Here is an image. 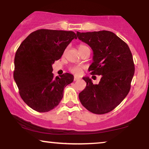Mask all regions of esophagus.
<instances>
[{"label": "esophagus", "mask_w": 149, "mask_h": 149, "mask_svg": "<svg viewBox=\"0 0 149 149\" xmlns=\"http://www.w3.org/2000/svg\"><path fill=\"white\" fill-rule=\"evenodd\" d=\"M80 78H79V77H78V76H74V81H76V80H80Z\"/></svg>", "instance_id": "34e87169"}]
</instances>
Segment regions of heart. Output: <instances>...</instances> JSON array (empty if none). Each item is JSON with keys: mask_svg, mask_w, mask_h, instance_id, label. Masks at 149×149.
Returning a JSON list of instances; mask_svg holds the SVG:
<instances>
[{"mask_svg": "<svg viewBox=\"0 0 149 149\" xmlns=\"http://www.w3.org/2000/svg\"><path fill=\"white\" fill-rule=\"evenodd\" d=\"M87 48H88V47L84 45H80L78 46V50L80 52ZM69 71H70L71 73H75V74H80V73L82 72V68L79 66H72L69 67Z\"/></svg>", "mask_w": 149, "mask_h": 149, "instance_id": "heart-1", "label": "heart"}]
</instances>
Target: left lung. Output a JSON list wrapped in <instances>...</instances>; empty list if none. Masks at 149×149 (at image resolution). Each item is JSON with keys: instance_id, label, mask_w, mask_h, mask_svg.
<instances>
[{"instance_id": "left-lung-1", "label": "left lung", "mask_w": 149, "mask_h": 149, "mask_svg": "<svg viewBox=\"0 0 149 149\" xmlns=\"http://www.w3.org/2000/svg\"><path fill=\"white\" fill-rule=\"evenodd\" d=\"M76 35L93 51L91 74L102 76L98 84H93L88 77L83 78L86 86L79 93L81 104L94 114L110 112L130 92L135 71L130 47L110 31L77 32Z\"/></svg>"}]
</instances>
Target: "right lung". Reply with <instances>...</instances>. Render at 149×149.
I'll list each match as a JSON object with an SVG mask.
<instances>
[{"mask_svg":"<svg viewBox=\"0 0 149 149\" xmlns=\"http://www.w3.org/2000/svg\"><path fill=\"white\" fill-rule=\"evenodd\" d=\"M73 39V31L39 29L33 32L17 49L13 78L21 98L33 110L46 112L58 106L63 90L73 81L65 73L54 77L52 64L61 58Z\"/></svg>","mask_w":149,"mask_h":149,"instance_id":"add662e5","label":"right lung"}]
</instances>
